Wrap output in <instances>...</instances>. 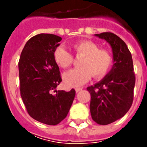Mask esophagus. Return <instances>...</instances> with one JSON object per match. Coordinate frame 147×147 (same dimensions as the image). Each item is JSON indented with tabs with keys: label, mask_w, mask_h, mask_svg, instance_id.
Here are the masks:
<instances>
[{
	"label": "esophagus",
	"mask_w": 147,
	"mask_h": 147,
	"mask_svg": "<svg viewBox=\"0 0 147 147\" xmlns=\"http://www.w3.org/2000/svg\"><path fill=\"white\" fill-rule=\"evenodd\" d=\"M82 89V88H75V91H76V92H80Z\"/></svg>",
	"instance_id": "obj_1"
}]
</instances>
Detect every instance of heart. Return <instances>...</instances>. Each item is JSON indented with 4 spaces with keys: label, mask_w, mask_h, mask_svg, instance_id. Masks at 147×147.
<instances>
[{
    "label": "heart",
    "mask_w": 147,
    "mask_h": 147,
    "mask_svg": "<svg viewBox=\"0 0 147 147\" xmlns=\"http://www.w3.org/2000/svg\"><path fill=\"white\" fill-rule=\"evenodd\" d=\"M77 55H82L79 61L81 67L71 69L64 74L65 85L71 88L82 86L90 80L102 78L110 69L113 57L109 50L99 47L97 43L91 40H81L71 46ZM54 60L63 69L69 68L74 61V56L65 47H59L54 51Z\"/></svg>",
    "instance_id": "b5f03b06"
}]
</instances>
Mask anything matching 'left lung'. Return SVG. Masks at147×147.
<instances>
[{"label":"left lung","mask_w":147,"mask_h":147,"mask_svg":"<svg viewBox=\"0 0 147 147\" xmlns=\"http://www.w3.org/2000/svg\"><path fill=\"white\" fill-rule=\"evenodd\" d=\"M96 36L110 45L114 65L101 81L87 89L91 94L92 119L98 124L107 125L121 119L132 106L136 78L132 55L126 43L112 32H101Z\"/></svg>","instance_id":"left-lung-1"}]
</instances>
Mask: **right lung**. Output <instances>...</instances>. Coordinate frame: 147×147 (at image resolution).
<instances>
[{
	"instance_id": "1",
	"label": "right lung",
	"mask_w": 147,
	"mask_h": 147,
	"mask_svg": "<svg viewBox=\"0 0 147 147\" xmlns=\"http://www.w3.org/2000/svg\"><path fill=\"white\" fill-rule=\"evenodd\" d=\"M61 40L54 34H37L27 42L19 61L20 95L26 110L32 119L48 125L65 119L75 96L74 89L55 90L62 79L54 51Z\"/></svg>"
}]
</instances>
